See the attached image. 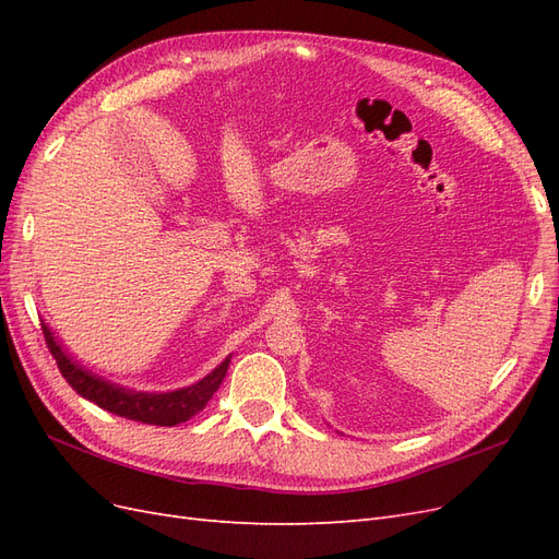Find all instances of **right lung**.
I'll use <instances>...</instances> for the list:
<instances>
[{"mask_svg":"<svg viewBox=\"0 0 559 559\" xmlns=\"http://www.w3.org/2000/svg\"><path fill=\"white\" fill-rule=\"evenodd\" d=\"M41 326H44L46 345L50 354L56 357L62 378L72 384V389H76L79 396L88 399L91 403L99 405V408H105L118 417L142 421V425L177 427L181 421L198 415L214 396L218 384L224 382L228 364H230V357H226L202 380L189 386L173 389V392H134V389L99 378L93 373V370L83 368L79 361H74L72 354H67L58 345L56 335L50 333V329L46 324Z\"/></svg>","mask_w":559,"mask_h":559,"instance_id":"add662e5","label":"right lung"}]
</instances>
